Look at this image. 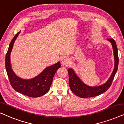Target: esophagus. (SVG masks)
<instances>
[{"instance_id": "obj_1", "label": "esophagus", "mask_w": 124, "mask_h": 124, "mask_svg": "<svg viewBox=\"0 0 124 124\" xmlns=\"http://www.w3.org/2000/svg\"><path fill=\"white\" fill-rule=\"evenodd\" d=\"M61 65L62 66H68L70 65V60L67 57H63V58L61 59Z\"/></svg>"}]
</instances>
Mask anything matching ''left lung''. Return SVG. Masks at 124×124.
Here are the masks:
<instances>
[{"instance_id":"1","label":"left lung","mask_w":124,"mask_h":124,"mask_svg":"<svg viewBox=\"0 0 124 124\" xmlns=\"http://www.w3.org/2000/svg\"><path fill=\"white\" fill-rule=\"evenodd\" d=\"M112 44L113 51L115 66L111 75L105 83L98 86L91 87L82 81L79 77L77 75L72 69H68L69 77V86L71 91L79 98H87L96 96L107 91L111 85L114 77L118 69V50L116 42L112 39H107Z\"/></svg>"}]
</instances>
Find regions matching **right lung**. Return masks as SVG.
<instances>
[{
	"mask_svg": "<svg viewBox=\"0 0 124 124\" xmlns=\"http://www.w3.org/2000/svg\"><path fill=\"white\" fill-rule=\"evenodd\" d=\"M20 31L11 41L6 56V69L8 79L16 91L32 98L42 96L49 91L56 71L61 67L60 62L48 66L33 78L25 79L16 75L11 67L10 56L15 41Z\"/></svg>",
	"mask_w": 124,
	"mask_h": 124,
	"instance_id": "right-lung-1",
	"label": "right lung"
}]
</instances>
